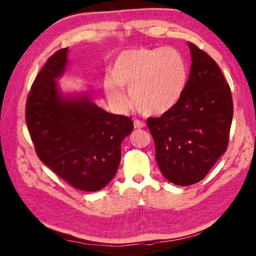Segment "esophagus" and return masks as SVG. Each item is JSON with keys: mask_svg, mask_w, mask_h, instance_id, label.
<instances>
[{"mask_svg": "<svg viewBox=\"0 0 256 256\" xmlns=\"http://www.w3.org/2000/svg\"><path fill=\"white\" fill-rule=\"evenodd\" d=\"M134 125L136 129H141V128H144L146 126V124L144 122L140 120H134Z\"/></svg>", "mask_w": 256, "mask_h": 256, "instance_id": "obj_1", "label": "esophagus"}]
</instances>
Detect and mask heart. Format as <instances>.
Returning a JSON list of instances; mask_svg holds the SVG:
<instances>
[{
	"mask_svg": "<svg viewBox=\"0 0 256 256\" xmlns=\"http://www.w3.org/2000/svg\"><path fill=\"white\" fill-rule=\"evenodd\" d=\"M187 66L182 54L172 48H134L115 58L111 78L104 82L106 97L126 108L129 100L147 115H162L180 102L187 83Z\"/></svg>",
	"mask_w": 256,
	"mask_h": 256,
	"instance_id": "obj_1",
	"label": "heart"
}]
</instances>
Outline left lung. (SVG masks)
Returning a JSON list of instances; mask_svg holds the SVG:
<instances>
[{"label":"left lung","instance_id":"8db88e82","mask_svg":"<svg viewBox=\"0 0 256 256\" xmlns=\"http://www.w3.org/2000/svg\"><path fill=\"white\" fill-rule=\"evenodd\" d=\"M189 48L192 64L180 100L160 118H147L160 171L178 186L204 180L226 152L234 111L219 66L196 44Z\"/></svg>","mask_w":256,"mask_h":256}]
</instances>
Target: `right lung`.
Masks as SVG:
<instances>
[{
  "label": "right lung",
  "instance_id": "right-lung-1",
  "mask_svg": "<svg viewBox=\"0 0 256 256\" xmlns=\"http://www.w3.org/2000/svg\"><path fill=\"white\" fill-rule=\"evenodd\" d=\"M67 52L56 51L37 74L26 99V125L46 166L76 189L98 191L118 172L120 144L134 122L106 112L90 95L62 94L56 80L65 72Z\"/></svg>",
  "mask_w": 256,
  "mask_h": 256
}]
</instances>
